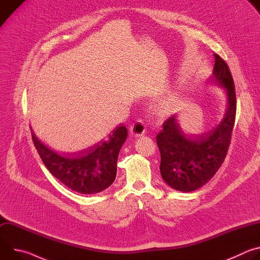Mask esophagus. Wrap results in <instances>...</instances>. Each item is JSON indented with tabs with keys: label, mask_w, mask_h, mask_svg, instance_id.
I'll return each instance as SVG.
<instances>
[{
	"label": "esophagus",
	"mask_w": 260,
	"mask_h": 260,
	"mask_svg": "<svg viewBox=\"0 0 260 260\" xmlns=\"http://www.w3.org/2000/svg\"><path fill=\"white\" fill-rule=\"evenodd\" d=\"M131 133L136 136L140 137L146 133V124L143 119H138L135 123L132 124L131 126Z\"/></svg>",
	"instance_id": "obj_1"
}]
</instances>
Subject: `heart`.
<instances>
[{
	"label": "heart",
	"instance_id": "heart-1",
	"mask_svg": "<svg viewBox=\"0 0 260 260\" xmlns=\"http://www.w3.org/2000/svg\"><path fill=\"white\" fill-rule=\"evenodd\" d=\"M170 103H171V102H170ZM159 108H160L161 111H166V110L169 108V102H168V104H167V103H164Z\"/></svg>",
	"mask_w": 260,
	"mask_h": 260
}]
</instances>
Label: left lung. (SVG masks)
Wrapping results in <instances>:
<instances>
[{"label":"left lung","instance_id":"obj_1","mask_svg":"<svg viewBox=\"0 0 260 260\" xmlns=\"http://www.w3.org/2000/svg\"><path fill=\"white\" fill-rule=\"evenodd\" d=\"M214 80L224 87L229 107L222 121L212 131L199 136H187L172 115L156 136L160 151V174L176 190L190 192L205 185L223 162L235 125L237 100L234 79L226 62L214 53Z\"/></svg>","mask_w":260,"mask_h":260}]
</instances>
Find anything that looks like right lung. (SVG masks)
<instances>
[{
  "label": "right lung",
  "instance_id": "add662e5",
  "mask_svg": "<svg viewBox=\"0 0 260 260\" xmlns=\"http://www.w3.org/2000/svg\"><path fill=\"white\" fill-rule=\"evenodd\" d=\"M34 145L49 172L70 189L82 193L101 192L112 184L116 177L117 159L127 129L117 126L108 140L98 143L80 153L59 154L44 145L30 128Z\"/></svg>",
  "mask_w": 260,
  "mask_h": 260
}]
</instances>
